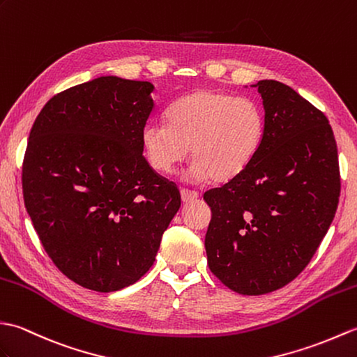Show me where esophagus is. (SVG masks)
Here are the masks:
<instances>
[{"mask_svg":"<svg viewBox=\"0 0 357 357\" xmlns=\"http://www.w3.org/2000/svg\"><path fill=\"white\" fill-rule=\"evenodd\" d=\"M180 195H181V202L183 203H191L194 200L199 199V192L195 191H189V189H180Z\"/></svg>","mask_w":357,"mask_h":357,"instance_id":"esophagus-1","label":"esophagus"}]
</instances>
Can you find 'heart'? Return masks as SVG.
Returning a JSON list of instances; mask_svg holds the SVG:
<instances>
[{
  "mask_svg": "<svg viewBox=\"0 0 357 357\" xmlns=\"http://www.w3.org/2000/svg\"><path fill=\"white\" fill-rule=\"evenodd\" d=\"M264 131L263 108L255 100L203 89L169 108L168 125L148 122L140 140L148 163L157 172L172 171L192 148L195 160L188 178L225 183L252 163Z\"/></svg>",
  "mask_w": 357,
  "mask_h": 357,
  "instance_id": "b5f03b06",
  "label": "heart"
}]
</instances>
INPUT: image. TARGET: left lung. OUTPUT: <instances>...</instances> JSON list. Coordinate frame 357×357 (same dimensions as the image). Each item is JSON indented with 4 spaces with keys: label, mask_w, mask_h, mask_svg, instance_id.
<instances>
[{
    "label": "left lung",
    "mask_w": 357,
    "mask_h": 357,
    "mask_svg": "<svg viewBox=\"0 0 357 357\" xmlns=\"http://www.w3.org/2000/svg\"><path fill=\"white\" fill-rule=\"evenodd\" d=\"M266 131L240 176L203 195L211 272L241 295H264L310 263L335 218L339 162L328 119L289 85L264 79Z\"/></svg>",
    "instance_id": "8db88e82"
}]
</instances>
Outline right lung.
I'll return each instance as SVG.
<instances>
[{
  "label": "right lung",
  "mask_w": 357,
  "mask_h": 357,
  "mask_svg": "<svg viewBox=\"0 0 357 357\" xmlns=\"http://www.w3.org/2000/svg\"><path fill=\"white\" fill-rule=\"evenodd\" d=\"M153 91L151 82L100 76L53 96L31 126L24 203L47 255L85 289L140 280L180 209L177 186L142 155Z\"/></svg>",
  "instance_id": "right-lung-1"
}]
</instances>
